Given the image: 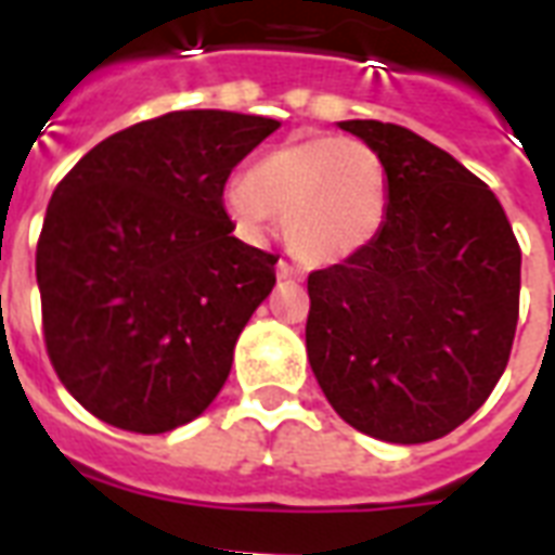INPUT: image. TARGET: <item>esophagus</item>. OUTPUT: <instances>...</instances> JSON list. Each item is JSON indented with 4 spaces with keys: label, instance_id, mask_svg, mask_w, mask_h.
Instances as JSON below:
<instances>
[{
    "label": "esophagus",
    "instance_id": "34e87169",
    "mask_svg": "<svg viewBox=\"0 0 555 555\" xmlns=\"http://www.w3.org/2000/svg\"><path fill=\"white\" fill-rule=\"evenodd\" d=\"M276 273H279V279H287V282H299V279H302V270L296 268V264H291V261H285V259H279Z\"/></svg>",
    "mask_w": 555,
    "mask_h": 555
}]
</instances>
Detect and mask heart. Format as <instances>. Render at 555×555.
<instances>
[{
	"label": "heart",
	"mask_w": 555,
	"mask_h": 555,
	"mask_svg": "<svg viewBox=\"0 0 555 555\" xmlns=\"http://www.w3.org/2000/svg\"><path fill=\"white\" fill-rule=\"evenodd\" d=\"M391 186L377 150L357 138L308 134L261 155L227 190V209L247 233L285 218L291 250L308 264H337L377 242Z\"/></svg>",
	"instance_id": "1"
}]
</instances>
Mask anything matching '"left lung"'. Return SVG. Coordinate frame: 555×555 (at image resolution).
Here are the masks:
<instances>
[{
  "label": "left lung",
  "mask_w": 555,
  "mask_h": 555,
  "mask_svg": "<svg viewBox=\"0 0 555 555\" xmlns=\"http://www.w3.org/2000/svg\"><path fill=\"white\" fill-rule=\"evenodd\" d=\"M391 204L377 242L308 276V360L334 412L388 443L469 421L507 369L521 247L492 190L412 129L346 120Z\"/></svg>",
  "instance_id": "obj_1"
}]
</instances>
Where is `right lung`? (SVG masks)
<instances>
[{"label":"right lung","instance_id":"add662e5","mask_svg":"<svg viewBox=\"0 0 555 555\" xmlns=\"http://www.w3.org/2000/svg\"><path fill=\"white\" fill-rule=\"evenodd\" d=\"M276 129L169 112L100 141L56 184L37 242L42 337L60 383L108 426L160 435L224 386L279 261L235 238L224 184Z\"/></svg>","mask_w":555,"mask_h":555}]
</instances>
